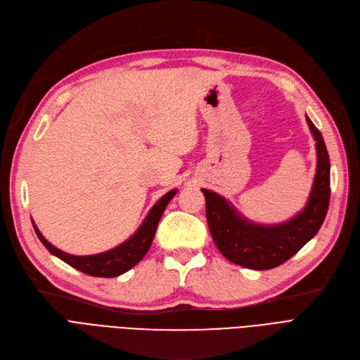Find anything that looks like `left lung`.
I'll list each match as a JSON object with an SVG mask.
<instances>
[{
    "mask_svg": "<svg viewBox=\"0 0 360 360\" xmlns=\"http://www.w3.org/2000/svg\"><path fill=\"white\" fill-rule=\"evenodd\" d=\"M316 141V174L304 209L279 225H259L243 217L228 200L202 188L206 217L216 247L229 262L243 268L266 271L291 259L323 224L330 206V158L323 138L306 116Z\"/></svg>",
    "mask_w": 360,
    "mask_h": 360,
    "instance_id": "left-lung-1",
    "label": "left lung"
}]
</instances>
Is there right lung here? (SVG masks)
<instances>
[{
	"mask_svg": "<svg viewBox=\"0 0 360 360\" xmlns=\"http://www.w3.org/2000/svg\"><path fill=\"white\" fill-rule=\"evenodd\" d=\"M175 194H176V190H172L155 202V205L151 207V210L148 212V214L146 216L141 226L136 229V232L131 238H128L120 245L108 250V252L98 253V255L73 256V255L61 252V250H58L57 247H54L44 238V236L37 228L35 222H32V225L38 238L46 247V250H49L51 255L57 256L58 259L70 264L72 268L91 276L113 278L132 269L135 264L146 256L153 243L154 233H155V229H158L160 217L166 206L169 205V201L174 198Z\"/></svg>",
	"mask_w": 360,
	"mask_h": 360,
	"instance_id": "1",
	"label": "right lung"
}]
</instances>
